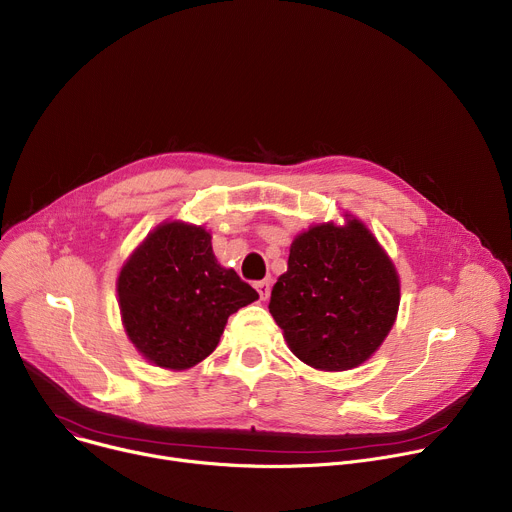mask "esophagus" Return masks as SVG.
Here are the masks:
<instances>
[{
    "instance_id": "34e87169",
    "label": "esophagus",
    "mask_w": 512,
    "mask_h": 512,
    "mask_svg": "<svg viewBox=\"0 0 512 512\" xmlns=\"http://www.w3.org/2000/svg\"><path fill=\"white\" fill-rule=\"evenodd\" d=\"M255 287H257V291H259V298H261V300H267V298H269V289H271V279L257 281Z\"/></svg>"
}]
</instances>
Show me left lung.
Returning a JSON list of instances; mask_svg holds the SVG:
<instances>
[{
	"label": "left lung",
	"mask_w": 512,
	"mask_h": 512,
	"mask_svg": "<svg viewBox=\"0 0 512 512\" xmlns=\"http://www.w3.org/2000/svg\"><path fill=\"white\" fill-rule=\"evenodd\" d=\"M397 308V271L358 221L312 227L291 243L269 302L291 352L320 371L367 360L393 328Z\"/></svg>",
	"instance_id": "obj_1"
}]
</instances>
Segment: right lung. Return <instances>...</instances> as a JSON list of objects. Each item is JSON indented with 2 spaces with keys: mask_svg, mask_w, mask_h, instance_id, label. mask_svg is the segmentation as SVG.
Returning a JSON list of instances; mask_svg holds the SVG:
<instances>
[{
  "mask_svg": "<svg viewBox=\"0 0 512 512\" xmlns=\"http://www.w3.org/2000/svg\"><path fill=\"white\" fill-rule=\"evenodd\" d=\"M123 326L164 369H190L221 340L231 314L259 298L235 269L218 265L202 227L166 223L148 235L117 279Z\"/></svg>",
  "mask_w": 512,
  "mask_h": 512,
  "instance_id": "add662e5",
  "label": "right lung"
}]
</instances>
